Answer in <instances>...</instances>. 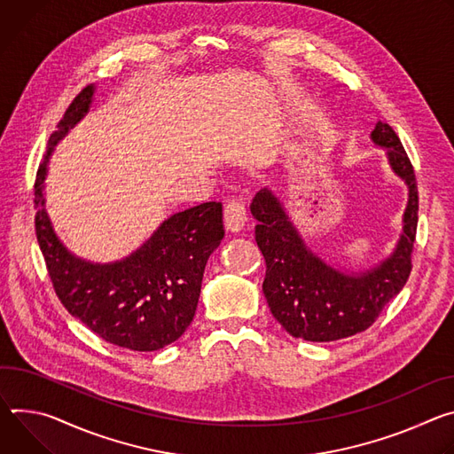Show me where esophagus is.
Segmentation results:
<instances>
[{
  "instance_id": "34e87169",
  "label": "esophagus",
  "mask_w": 454,
  "mask_h": 454,
  "mask_svg": "<svg viewBox=\"0 0 454 454\" xmlns=\"http://www.w3.org/2000/svg\"><path fill=\"white\" fill-rule=\"evenodd\" d=\"M247 209L238 200H231L223 209V225L229 232H239L247 223Z\"/></svg>"
}]
</instances>
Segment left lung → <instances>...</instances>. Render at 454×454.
<instances>
[{"mask_svg":"<svg viewBox=\"0 0 454 454\" xmlns=\"http://www.w3.org/2000/svg\"><path fill=\"white\" fill-rule=\"evenodd\" d=\"M386 149L391 171L408 185L404 227L393 253L363 272H344L319 258L290 222L279 198L262 189L250 206L258 220L256 241L265 258L263 294L278 323L297 339L330 342L370 328L406 285L419 223V189L411 160L386 122L372 131Z\"/></svg>","mask_w":454,"mask_h":454,"instance_id":"8db88e82","label":"left lung"}]
</instances>
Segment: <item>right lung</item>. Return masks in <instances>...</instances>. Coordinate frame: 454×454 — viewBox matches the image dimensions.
<instances>
[{
  "instance_id": "right-lung-1",
  "label": "right lung",
  "mask_w": 454,
  "mask_h": 454,
  "mask_svg": "<svg viewBox=\"0 0 454 454\" xmlns=\"http://www.w3.org/2000/svg\"><path fill=\"white\" fill-rule=\"evenodd\" d=\"M95 86H86L48 138L34 185L35 236L63 307L93 333L133 351L175 342L191 325L206 263L223 238L222 204L206 201L164 220L151 238L115 263L74 256L44 209V178L56 144L88 114Z\"/></svg>"
}]
</instances>
